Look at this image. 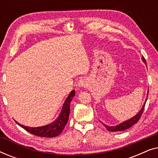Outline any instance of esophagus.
I'll list each match as a JSON object with an SVG mask.
<instances>
[{
    "mask_svg": "<svg viewBox=\"0 0 158 158\" xmlns=\"http://www.w3.org/2000/svg\"><path fill=\"white\" fill-rule=\"evenodd\" d=\"M86 85H87V83H86L85 80L81 79L78 82H77V86H78L79 88L86 87Z\"/></svg>",
    "mask_w": 158,
    "mask_h": 158,
    "instance_id": "1",
    "label": "esophagus"
}]
</instances>
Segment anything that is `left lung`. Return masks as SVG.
<instances>
[{"mask_svg":"<svg viewBox=\"0 0 158 158\" xmlns=\"http://www.w3.org/2000/svg\"><path fill=\"white\" fill-rule=\"evenodd\" d=\"M142 61L144 62V63L147 64L146 63V60L144 58V57H142ZM148 93H149V91H148L146 100H145V101H144V103L143 106H142V109H140V111L138 112V113L136 114L135 116H133V117H131V118H129V119H128V120L125 121V122H124L120 123L119 124L116 125V126H108V125H106L105 124H103V123H102V124L104 125L106 128L108 130L110 131H121L126 130V129L130 128V127H132L134 124H135L136 123H137L138 121L139 120L140 117H141L142 112H143V111H144V106H145L147 99H148Z\"/></svg>","mask_w":158,"mask_h":158,"instance_id":"left-lung-1","label":"left lung"}]
</instances>
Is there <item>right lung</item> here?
Here are the masks:
<instances>
[{
	"instance_id": "right-lung-1",
	"label": "right lung",
	"mask_w": 158,
	"mask_h": 158,
	"mask_svg": "<svg viewBox=\"0 0 158 158\" xmlns=\"http://www.w3.org/2000/svg\"><path fill=\"white\" fill-rule=\"evenodd\" d=\"M75 95V91L74 90L70 92L69 96L67 97L66 100L64 101V103L63 106H62L61 112H60V115L56 119L52 122L50 124L44 125V126L42 127H30L23 126V125L19 124L16 122L17 124H19L21 127H22L29 131V133L32 134V135L38 136V137H57L61 134V132L63 130L64 127L67 124V122L68 121L69 115H70V102L73 100V97Z\"/></svg>"
}]
</instances>
